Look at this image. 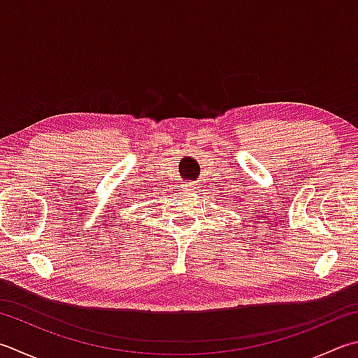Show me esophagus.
<instances>
[{"label": "esophagus", "instance_id": "esophagus-1", "mask_svg": "<svg viewBox=\"0 0 358 358\" xmlns=\"http://www.w3.org/2000/svg\"><path fill=\"white\" fill-rule=\"evenodd\" d=\"M184 188H185L187 192H196L198 190V185L193 184V182H188V184H185Z\"/></svg>", "mask_w": 358, "mask_h": 358}]
</instances>
